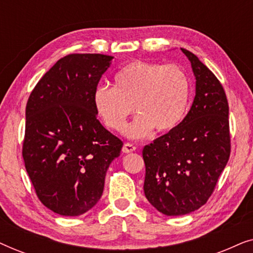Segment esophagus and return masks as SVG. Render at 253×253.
<instances>
[{
  "label": "esophagus",
  "mask_w": 253,
  "mask_h": 253,
  "mask_svg": "<svg viewBox=\"0 0 253 253\" xmlns=\"http://www.w3.org/2000/svg\"><path fill=\"white\" fill-rule=\"evenodd\" d=\"M136 146H134L133 144H130V143H126L123 145V147H122V151H123V153H131V152H133V151H136Z\"/></svg>",
  "instance_id": "obj_1"
}]
</instances>
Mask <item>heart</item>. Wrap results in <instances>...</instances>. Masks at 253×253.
Here are the masks:
<instances>
[{
	"label": "heart",
	"instance_id": "b5f03b06",
	"mask_svg": "<svg viewBox=\"0 0 253 253\" xmlns=\"http://www.w3.org/2000/svg\"><path fill=\"white\" fill-rule=\"evenodd\" d=\"M191 99V81L177 64L136 61L116 72L113 87L98 86L93 106L110 130H124L127 117L138 114L127 126L130 138H143L154 129L160 133L175 130L184 120Z\"/></svg>",
	"mask_w": 253,
	"mask_h": 253
}]
</instances>
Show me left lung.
Masks as SVG:
<instances>
[{"mask_svg": "<svg viewBox=\"0 0 253 253\" xmlns=\"http://www.w3.org/2000/svg\"><path fill=\"white\" fill-rule=\"evenodd\" d=\"M196 78V95L182 123L143 150L144 192L159 212L178 216L207 202L230 155L229 107L222 85L191 51L181 48Z\"/></svg>", "mask_w": 253, "mask_h": 253, "instance_id": "1", "label": "left lung"}]
</instances>
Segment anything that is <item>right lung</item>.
<instances>
[{
	"label": "right lung",
	"mask_w": 253,
	"mask_h": 253,
	"mask_svg": "<svg viewBox=\"0 0 253 253\" xmlns=\"http://www.w3.org/2000/svg\"><path fill=\"white\" fill-rule=\"evenodd\" d=\"M113 56L70 54L40 79L26 105L23 158L37 196L63 216L96 205L122 140L96 119L93 93Z\"/></svg>",
	"instance_id": "right-lung-1"
}]
</instances>
